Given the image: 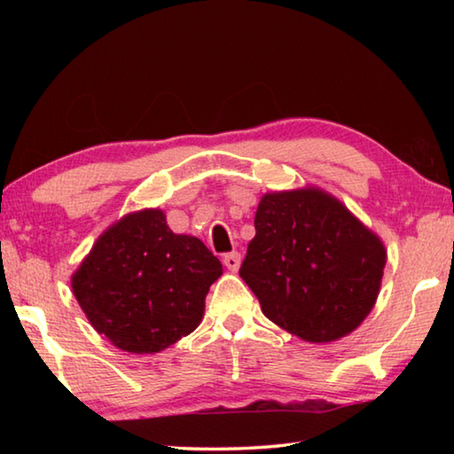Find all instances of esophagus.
<instances>
[{"label": "esophagus", "instance_id": "34e87169", "mask_svg": "<svg viewBox=\"0 0 454 454\" xmlns=\"http://www.w3.org/2000/svg\"><path fill=\"white\" fill-rule=\"evenodd\" d=\"M222 262H224V266L230 272H238V268H240V262H242V256L238 254V252H230V254L222 258Z\"/></svg>", "mask_w": 454, "mask_h": 454}]
</instances>
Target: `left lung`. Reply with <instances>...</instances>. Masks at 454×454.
I'll list each match as a JSON object with an SVG mask.
<instances>
[{
    "instance_id": "obj_1",
    "label": "left lung",
    "mask_w": 454,
    "mask_h": 454,
    "mask_svg": "<svg viewBox=\"0 0 454 454\" xmlns=\"http://www.w3.org/2000/svg\"><path fill=\"white\" fill-rule=\"evenodd\" d=\"M240 266L264 317L306 342L356 330L379 298L387 248L340 200L317 186L266 192Z\"/></svg>"
}]
</instances>
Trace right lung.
Here are the masks:
<instances>
[{
  "label": "right lung",
  "instance_id": "obj_1",
  "mask_svg": "<svg viewBox=\"0 0 454 454\" xmlns=\"http://www.w3.org/2000/svg\"><path fill=\"white\" fill-rule=\"evenodd\" d=\"M220 276V260L202 240L174 234L162 210L144 208L98 236L72 274V290L114 347L153 355L194 333Z\"/></svg>",
  "mask_w": 454,
  "mask_h": 454
}]
</instances>
